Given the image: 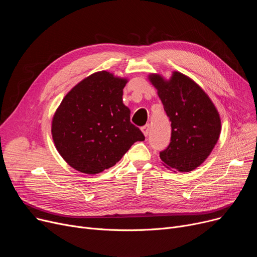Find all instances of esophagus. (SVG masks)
<instances>
[{"instance_id": "1", "label": "esophagus", "mask_w": 257, "mask_h": 257, "mask_svg": "<svg viewBox=\"0 0 257 257\" xmlns=\"http://www.w3.org/2000/svg\"><path fill=\"white\" fill-rule=\"evenodd\" d=\"M142 131H143V133H144V136L147 137L148 134H149V131H150V125L147 124V125H145L144 127H142Z\"/></svg>"}]
</instances>
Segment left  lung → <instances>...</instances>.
Returning <instances> with one entry per match:
<instances>
[{
    "mask_svg": "<svg viewBox=\"0 0 257 257\" xmlns=\"http://www.w3.org/2000/svg\"><path fill=\"white\" fill-rule=\"evenodd\" d=\"M172 121V138L160 159L169 170L191 172L200 167L217 145L222 129L217 107L188 76L174 71L170 79L148 76Z\"/></svg>",
    "mask_w": 257,
    "mask_h": 257,
    "instance_id": "left-lung-1",
    "label": "left lung"
}]
</instances>
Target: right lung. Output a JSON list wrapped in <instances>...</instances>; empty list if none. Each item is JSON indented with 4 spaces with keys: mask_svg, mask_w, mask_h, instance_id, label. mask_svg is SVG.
Instances as JSON below:
<instances>
[{
    "mask_svg": "<svg viewBox=\"0 0 257 257\" xmlns=\"http://www.w3.org/2000/svg\"><path fill=\"white\" fill-rule=\"evenodd\" d=\"M128 78L100 71L81 80L53 115L54 145L65 163L94 175L113 167L136 142L145 141L123 103Z\"/></svg>",
    "mask_w": 257,
    "mask_h": 257,
    "instance_id": "1",
    "label": "right lung"
}]
</instances>
